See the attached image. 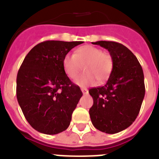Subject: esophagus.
<instances>
[{"instance_id": "esophagus-1", "label": "esophagus", "mask_w": 159, "mask_h": 159, "mask_svg": "<svg viewBox=\"0 0 159 159\" xmlns=\"http://www.w3.org/2000/svg\"><path fill=\"white\" fill-rule=\"evenodd\" d=\"M81 91H82L84 95H87V94H88V90L87 89V88H81Z\"/></svg>"}]
</instances>
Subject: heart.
Wrapping results in <instances>:
<instances>
[{"label": "heart", "mask_w": 159, "mask_h": 159, "mask_svg": "<svg viewBox=\"0 0 159 159\" xmlns=\"http://www.w3.org/2000/svg\"><path fill=\"white\" fill-rule=\"evenodd\" d=\"M84 72L75 80L80 87L92 86L99 81L108 78L113 67V60L110 54L102 52L93 45H84L75 50V54L67 53L63 59V67L70 79H75L84 65Z\"/></svg>", "instance_id": "obj_1"}]
</instances>
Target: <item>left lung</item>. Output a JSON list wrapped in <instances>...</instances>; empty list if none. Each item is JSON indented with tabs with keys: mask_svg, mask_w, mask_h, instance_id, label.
Returning a JSON list of instances; mask_svg holds the SVG:
<instances>
[{
	"mask_svg": "<svg viewBox=\"0 0 159 159\" xmlns=\"http://www.w3.org/2000/svg\"><path fill=\"white\" fill-rule=\"evenodd\" d=\"M107 49L113 67L104 86L91 88L93 105L89 110L94 127L107 134L127 129L139 113L144 95V75L130 50L114 41L92 42Z\"/></svg>",
	"mask_w": 159,
	"mask_h": 159,
	"instance_id": "8db88e82",
	"label": "left lung"
}]
</instances>
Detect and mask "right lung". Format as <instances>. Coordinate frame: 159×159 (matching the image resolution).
Masks as SVG:
<instances>
[{
  "label": "right lung",
  "instance_id": "right-lung-1",
  "mask_svg": "<svg viewBox=\"0 0 159 159\" xmlns=\"http://www.w3.org/2000/svg\"><path fill=\"white\" fill-rule=\"evenodd\" d=\"M83 41L47 40L31 49L16 77V98L25 119L37 131L57 134L68 127L82 97L63 67V59Z\"/></svg>",
  "mask_w": 159,
  "mask_h": 159
}]
</instances>
